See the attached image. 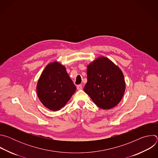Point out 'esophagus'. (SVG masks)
Here are the masks:
<instances>
[{
  "instance_id": "34e87169",
  "label": "esophagus",
  "mask_w": 158,
  "mask_h": 158,
  "mask_svg": "<svg viewBox=\"0 0 158 158\" xmlns=\"http://www.w3.org/2000/svg\"><path fill=\"white\" fill-rule=\"evenodd\" d=\"M82 88V86L81 84H79V85H77V90H81Z\"/></svg>"
}]
</instances>
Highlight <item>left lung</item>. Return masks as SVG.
Returning a JSON list of instances; mask_svg holds the SVG:
<instances>
[{
	"label": "left lung",
	"mask_w": 158,
	"mask_h": 158,
	"mask_svg": "<svg viewBox=\"0 0 158 158\" xmlns=\"http://www.w3.org/2000/svg\"><path fill=\"white\" fill-rule=\"evenodd\" d=\"M87 82L84 92L102 109H110L121 101L126 88L121 70L111 60L99 57L87 69Z\"/></svg>",
	"instance_id": "left-lung-1"
}]
</instances>
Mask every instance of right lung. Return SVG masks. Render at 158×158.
<instances>
[{"mask_svg":"<svg viewBox=\"0 0 158 158\" xmlns=\"http://www.w3.org/2000/svg\"><path fill=\"white\" fill-rule=\"evenodd\" d=\"M76 91V87L61 64H49L37 84V93L42 104L57 111L64 107Z\"/></svg>","mask_w":158,"mask_h":158,"instance_id":"add662e5","label":"right lung"}]
</instances>
